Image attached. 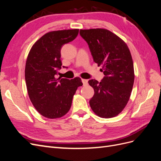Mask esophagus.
<instances>
[{"mask_svg": "<svg viewBox=\"0 0 161 161\" xmlns=\"http://www.w3.org/2000/svg\"><path fill=\"white\" fill-rule=\"evenodd\" d=\"M82 83H83L84 85H86L88 84V80H86V79H82Z\"/></svg>", "mask_w": 161, "mask_h": 161, "instance_id": "34e87169", "label": "esophagus"}]
</instances>
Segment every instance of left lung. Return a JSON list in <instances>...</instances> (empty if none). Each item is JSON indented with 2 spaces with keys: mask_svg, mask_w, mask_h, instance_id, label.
<instances>
[{
  "mask_svg": "<svg viewBox=\"0 0 161 161\" xmlns=\"http://www.w3.org/2000/svg\"><path fill=\"white\" fill-rule=\"evenodd\" d=\"M80 35L105 75L101 82L89 80L95 91L89 101L91 108L101 118H114L127 105L134 85V64L129 48L120 37L105 29L80 30Z\"/></svg>",
  "mask_w": 161,
  "mask_h": 161,
  "instance_id": "1",
  "label": "left lung"
}]
</instances>
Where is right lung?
Instances as JSON below:
<instances>
[{
  "mask_svg": "<svg viewBox=\"0 0 161 161\" xmlns=\"http://www.w3.org/2000/svg\"><path fill=\"white\" fill-rule=\"evenodd\" d=\"M79 31L48 32L34 43L28 54L25 69L28 95L34 108L47 118H59L66 114L77 88L82 85L79 77L56 79L62 65L61 48L74 40Z\"/></svg>",
  "mask_w": 161,
  "mask_h": 161,
  "instance_id": "1",
  "label": "right lung"
}]
</instances>
